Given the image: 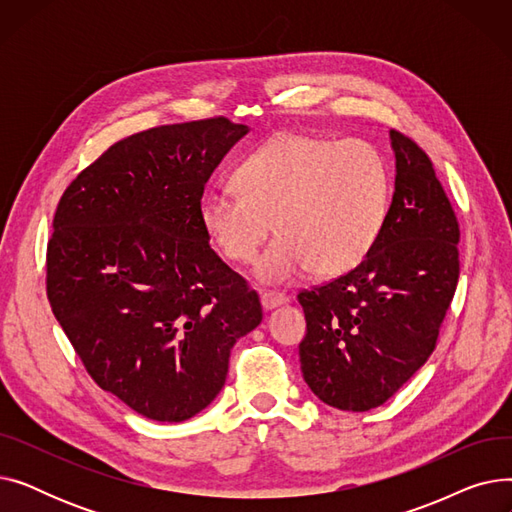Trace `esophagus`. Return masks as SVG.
I'll return each mask as SVG.
<instances>
[{"mask_svg":"<svg viewBox=\"0 0 512 512\" xmlns=\"http://www.w3.org/2000/svg\"><path fill=\"white\" fill-rule=\"evenodd\" d=\"M288 303V297H284V294L280 292H274V290H263L261 292V305L265 311H272L276 307H282Z\"/></svg>","mask_w":512,"mask_h":512,"instance_id":"34e87169","label":"esophagus"}]
</instances>
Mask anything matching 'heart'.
<instances>
[{
	"label": "heart",
	"instance_id": "heart-1",
	"mask_svg": "<svg viewBox=\"0 0 512 512\" xmlns=\"http://www.w3.org/2000/svg\"><path fill=\"white\" fill-rule=\"evenodd\" d=\"M236 182L209 188L199 218L234 263L253 261L276 224L280 236L255 267L267 284L290 282L311 267L317 276L353 270L378 242L392 199L390 168L371 143L303 132H282L257 147Z\"/></svg>",
	"mask_w": 512,
	"mask_h": 512
}]
</instances>
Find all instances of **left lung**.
I'll return each mask as SVG.
<instances>
[{
    "label": "left lung",
    "instance_id": "8db88e82",
    "mask_svg": "<svg viewBox=\"0 0 512 512\" xmlns=\"http://www.w3.org/2000/svg\"><path fill=\"white\" fill-rule=\"evenodd\" d=\"M390 143L394 195L375 247L355 270L299 292L303 378L340 411L384 405L423 367L459 282V222L432 159L396 130Z\"/></svg>",
    "mask_w": 512,
    "mask_h": 512
}]
</instances>
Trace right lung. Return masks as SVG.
<instances>
[{"mask_svg": "<svg viewBox=\"0 0 512 512\" xmlns=\"http://www.w3.org/2000/svg\"><path fill=\"white\" fill-rule=\"evenodd\" d=\"M247 132L220 116L132 134L70 182L53 215L51 311L97 386L147 419L201 413L232 346L263 319L199 218L209 176Z\"/></svg>", "mask_w": 512, "mask_h": 512, "instance_id": "obj_1", "label": "right lung"}]
</instances>
